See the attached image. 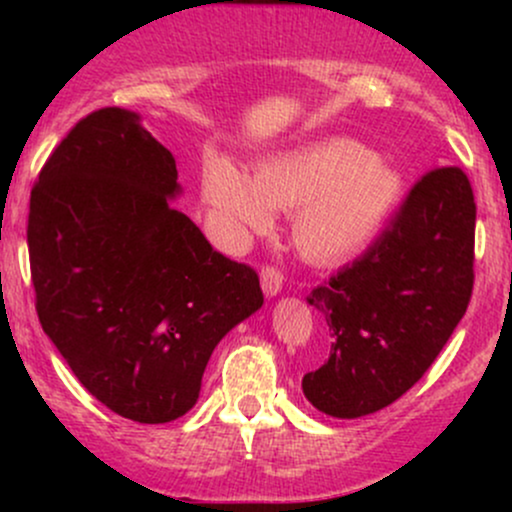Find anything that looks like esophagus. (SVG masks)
<instances>
[{
	"mask_svg": "<svg viewBox=\"0 0 512 512\" xmlns=\"http://www.w3.org/2000/svg\"><path fill=\"white\" fill-rule=\"evenodd\" d=\"M260 279H262V291L267 293V296H276V293L281 291V286H284V272H281L279 267H274V264H264Z\"/></svg>",
	"mask_w": 512,
	"mask_h": 512,
	"instance_id": "34e87169",
	"label": "esophagus"
}]
</instances>
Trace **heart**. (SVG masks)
I'll return each mask as SVG.
<instances>
[{"label":"heart","mask_w":512,"mask_h":512,"mask_svg":"<svg viewBox=\"0 0 512 512\" xmlns=\"http://www.w3.org/2000/svg\"><path fill=\"white\" fill-rule=\"evenodd\" d=\"M204 202L240 238L291 209V238L313 262H342L378 236L402 182L383 158L351 139H327L262 161L252 182L223 158L202 173Z\"/></svg>","instance_id":"heart-1"}]
</instances>
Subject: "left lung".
<instances>
[{"label": "left lung", "mask_w": 512, "mask_h": 512, "mask_svg": "<svg viewBox=\"0 0 512 512\" xmlns=\"http://www.w3.org/2000/svg\"><path fill=\"white\" fill-rule=\"evenodd\" d=\"M474 226L467 173L433 168L368 250L310 291L332 337L330 358L303 378L315 409L358 419L419 383L467 313Z\"/></svg>", "instance_id": "left-lung-1"}]
</instances>
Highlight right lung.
Wrapping results in <instances>:
<instances>
[{"mask_svg":"<svg viewBox=\"0 0 512 512\" xmlns=\"http://www.w3.org/2000/svg\"><path fill=\"white\" fill-rule=\"evenodd\" d=\"M137 120L93 110L55 146L31 190L28 257L35 313L79 383L125 419L166 424L264 296L250 264L170 207L175 158Z\"/></svg>","mask_w":512,"mask_h":512,"instance_id":"add662e5","label":"right lung"}]
</instances>
